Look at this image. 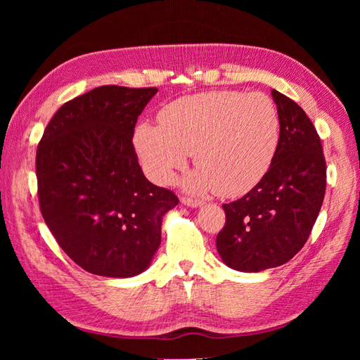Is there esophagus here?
Instances as JSON below:
<instances>
[{
    "instance_id": "34e87169",
    "label": "esophagus",
    "mask_w": 360,
    "mask_h": 360,
    "mask_svg": "<svg viewBox=\"0 0 360 360\" xmlns=\"http://www.w3.org/2000/svg\"><path fill=\"white\" fill-rule=\"evenodd\" d=\"M180 201L184 204V205H189V207H200L202 205V201L200 200H192V198H186V197H181Z\"/></svg>"
}]
</instances>
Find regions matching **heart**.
I'll list each match as a JSON object with an SVG mask.
<instances>
[{"label": "heart", "mask_w": 360, "mask_h": 360, "mask_svg": "<svg viewBox=\"0 0 360 360\" xmlns=\"http://www.w3.org/2000/svg\"><path fill=\"white\" fill-rule=\"evenodd\" d=\"M141 124L135 148L148 177L168 184L193 151L200 167L184 179L189 192L237 198L266 177L279 146V115L266 94L210 91L184 96Z\"/></svg>", "instance_id": "b5f03b06"}]
</instances>
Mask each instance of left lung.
<instances>
[{"label": "left lung", "instance_id": "left-lung-1", "mask_svg": "<svg viewBox=\"0 0 360 360\" xmlns=\"http://www.w3.org/2000/svg\"><path fill=\"white\" fill-rule=\"evenodd\" d=\"M279 115L274 163L240 200L224 204L225 225L216 237L224 263L261 271L285 264L307 243L326 192V160L320 136L302 108L271 90Z\"/></svg>", "mask_w": 360, "mask_h": 360}]
</instances>
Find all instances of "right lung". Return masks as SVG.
Segmentation results:
<instances>
[{
    "mask_svg": "<svg viewBox=\"0 0 360 360\" xmlns=\"http://www.w3.org/2000/svg\"><path fill=\"white\" fill-rule=\"evenodd\" d=\"M155 86L103 85L53 114L36 155L43 219L70 259L93 275L130 278L160 245L176 193L150 183L132 143Z\"/></svg>",
    "mask_w": 360,
    "mask_h": 360,
    "instance_id": "add662e5",
    "label": "right lung"
}]
</instances>
